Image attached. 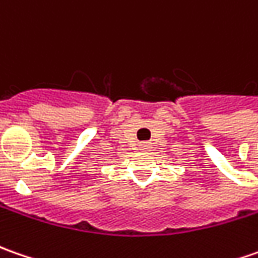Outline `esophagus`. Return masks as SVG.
<instances>
[{
  "instance_id": "34e87169",
  "label": "esophagus",
  "mask_w": 258,
  "mask_h": 258,
  "mask_svg": "<svg viewBox=\"0 0 258 258\" xmlns=\"http://www.w3.org/2000/svg\"><path fill=\"white\" fill-rule=\"evenodd\" d=\"M140 147H141L143 150H148V148L151 147V144H150V143H141V144H140Z\"/></svg>"
}]
</instances>
